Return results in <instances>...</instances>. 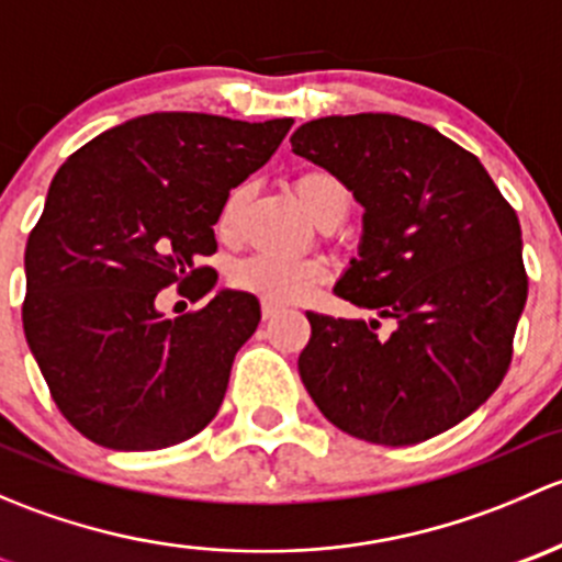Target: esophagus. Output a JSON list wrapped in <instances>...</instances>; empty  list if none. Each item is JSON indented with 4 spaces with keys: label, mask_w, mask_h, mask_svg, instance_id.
Returning <instances> with one entry per match:
<instances>
[{
    "label": "esophagus",
    "mask_w": 562,
    "mask_h": 562,
    "mask_svg": "<svg viewBox=\"0 0 562 562\" xmlns=\"http://www.w3.org/2000/svg\"><path fill=\"white\" fill-rule=\"evenodd\" d=\"M277 313H280V304L266 302V299H263V304H260V315H263V321H269V317H274Z\"/></svg>",
    "instance_id": "esophagus-1"
}]
</instances>
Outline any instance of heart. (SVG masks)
I'll return each mask as SVG.
<instances>
[{"label":"heart","instance_id":"obj_1","mask_svg":"<svg viewBox=\"0 0 562 562\" xmlns=\"http://www.w3.org/2000/svg\"><path fill=\"white\" fill-rule=\"evenodd\" d=\"M293 187H296L299 201H302V206L307 209V214L315 223H323V220H342L345 214H348L350 192L348 187L342 184V179H337L334 173L304 171L296 181H293ZM245 201L247 184L234 187V190L225 195L217 214V234L223 236V239H234L236 231H239ZM326 277L328 269L323 260L282 258V255L271 252L249 255V258L239 260V263L231 269V282H234V288L274 304L302 302V299H307Z\"/></svg>","mask_w":562,"mask_h":562}]
</instances>
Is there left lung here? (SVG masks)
I'll return each instance as SVG.
<instances>
[{"label": "left lung", "instance_id": "left-lung-1", "mask_svg": "<svg viewBox=\"0 0 562 562\" xmlns=\"http://www.w3.org/2000/svg\"><path fill=\"white\" fill-rule=\"evenodd\" d=\"M364 206L359 258L334 293L397 323L307 313L299 375L353 438L413 446L479 411L512 364L527 302L522 228L479 157L394 113L323 116L291 135Z\"/></svg>", "mask_w": 562, "mask_h": 562}]
</instances>
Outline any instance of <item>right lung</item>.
I'll use <instances>...</instances> for the list:
<instances>
[{
  "label": "right lung",
  "mask_w": 562,
  "mask_h": 562,
  "mask_svg": "<svg viewBox=\"0 0 562 562\" xmlns=\"http://www.w3.org/2000/svg\"><path fill=\"white\" fill-rule=\"evenodd\" d=\"M293 119L146 113L67 157L24 255V334L61 416L92 443L157 451L201 432L234 356L255 334L252 293L217 291L166 321L157 293L203 299L214 223L234 187L277 151Z\"/></svg>",
  "instance_id": "right-lung-1"
}]
</instances>
